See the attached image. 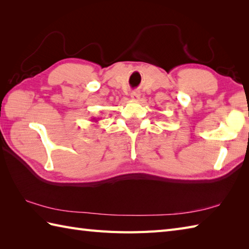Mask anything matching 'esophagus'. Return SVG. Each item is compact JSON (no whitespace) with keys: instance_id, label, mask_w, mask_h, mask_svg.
<instances>
[{"instance_id":"esophagus-1","label":"esophagus","mask_w":249,"mask_h":249,"mask_svg":"<svg viewBox=\"0 0 249 249\" xmlns=\"http://www.w3.org/2000/svg\"><path fill=\"white\" fill-rule=\"evenodd\" d=\"M140 96H141V94H140L139 91H134L133 93L130 94V97L133 98L134 100H139V99H140Z\"/></svg>"}]
</instances>
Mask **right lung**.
<instances>
[{
  "label": "right lung",
  "instance_id": "1",
  "mask_svg": "<svg viewBox=\"0 0 249 249\" xmlns=\"http://www.w3.org/2000/svg\"><path fill=\"white\" fill-rule=\"evenodd\" d=\"M93 121H95V122H97L98 120H96V119H95V118H93Z\"/></svg>",
  "mask_w": 249,
  "mask_h": 249
}]
</instances>
